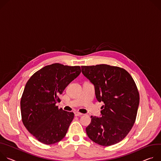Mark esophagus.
<instances>
[{
  "label": "esophagus",
  "instance_id": "esophagus-1",
  "mask_svg": "<svg viewBox=\"0 0 161 161\" xmlns=\"http://www.w3.org/2000/svg\"><path fill=\"white\" fill-rule=\"evenodd\" d=\"M83 114L80 113H79V112H75V116H82Z\"/></svg>",
  "mask_w": 161,
  "mask_h": 161
}]
</instances>
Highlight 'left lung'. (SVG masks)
<instances>
[{
	"instance_id": "obj_1",
	"label": "left lung",
	"mask_w": 161,
	"mask_h": 161,
	"mask_svg": "<svg viewBox=\"0 0 161 161\" xmlns=\"http://www.w3.org/2000/svg\"><path fill=\"white\" fill-rule=\"evenodd\" d=\"M82 73L95 86L96 98L103 102L102 117L92 116L87 135L104 147L125 137L135 123L139 103L136 84L127 70L108 64L82 66Z\"/></svg>"
}]
</instances>
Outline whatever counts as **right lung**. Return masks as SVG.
Here are the masks:
<instances>
[{
  "label": "right lung",
  "mask_w": 161,
  "mask_h": 161,
  "mask_svg": "<svg viewBox=\"0 0 161 161\" xmlns=\"http://www.w3.org/2000/svg\"><path fill=\"white\" fill-rule=\"evenodd\" d=\"M81 72L79 66L59 63L47 65L28 80L20 100L22 120L27 130L40 142L52 145L62 140L74 114L59 109V95Z\"/></svg>",
  "instance_id": "obj_1"
}]
</instances>
